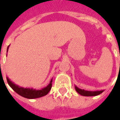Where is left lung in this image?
Instances as JSON below:
<instances>
[{
  "instance_id": "left-lung-1",
  "label": "left lung",
  "mask_w": 120,
  "mask_h": 120,
  "mask_svg": "<svg viewBox=\"0 0 120 120\" xmlns=\"http://www.w3.org/2000/svg\"><path fill=\"white\" fill-rule=\"evenodd\" d=\"M75 89L76 92L80 94V95L84 96H93L99 95L100 94L103 93V90H97V91H89V90H86L84 89H81L75 86Z\"/></svg>"
}]
</instances>
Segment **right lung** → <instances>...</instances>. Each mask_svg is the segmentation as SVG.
<instances>
[{"label": "right lung", "mask_w": 120, "mask_h": 120, "mask_svg": "<svg viewBox=\"0 0 120 120\" xmlns=\"http://www.w3.org/2000/svg\"><path fill=\"white\" fill-rule=\"evenodd\" d=\"M8 48H9V46L8 47V49H7L8 50ZM6 78L7 82L9 84V86L13 89L14 91H15L17 94H19L22 97L28 98V99L40 98V97L46 95L49 92L51 89V87H52V79H51L49 83L45 87L42 89L40 90H37V89H34L33 88H24V87H20V86L15 84L13 82H12L8 77H6Z\"/></svg>", "instance_id": "1"}]
</instances>
